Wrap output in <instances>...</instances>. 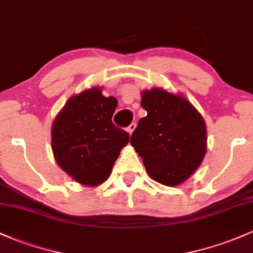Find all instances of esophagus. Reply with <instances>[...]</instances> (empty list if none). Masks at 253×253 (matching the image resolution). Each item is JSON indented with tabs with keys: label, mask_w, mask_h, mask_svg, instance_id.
<instances>
[{
	"label": "esophagus",
	"mask_w": 253,
	"mask_h": 253,
	"mask_svg": "<svg viewBox=\"0 0 253 253\" xmlns=\"http://www.w3.org/2000/svg\"><path fill=\"white\" fill-rule=\"evenodd\" d=\"M135 127H136V124H135V123H131V124H130L129 126L126 127V131L129 132L130 135H131V134H132V131H134V130H135Z\"/></svg>",
	"instance_id": "obj_1"
}]
</instances>
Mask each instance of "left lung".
Instances as JSON below:
<instances>
[{
  "label": "left lung",
  "instance_id": "8db88e82",
  "mask_svg": "<svg viewBox=\"0 0 253 253\" xmlns=\"http://www.w3.org/2000/svg\"><path fill=\"white\" fill-rule=\"evenodd\" d=\"M141 106L147 116L138 121L130 143L151 178L169 187L183 183L206 154L203 116L181 94L163 88L142 90Z\"/></svg>",
  "mask_w": 253,
  "mask_h": 253
}]
</instances>
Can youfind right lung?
<instances>
[{
    "label": "right lung",
    "mask_w": 253,
    "mask_h": 253,
    "mask_svg": "<svg viewBox=\"0 0 253 253\" xmlns=\"http://www.w3.org/2000/svg\"><path fill=\"white\" fill-rule=\"evenodd\" d=\"M116 97L91 86L66 101L51 124L56 164L83 186L95 187L110 177L129 134L112 123Z\"/></svg>",
    "instance_id": "1"
}]
</instances>
